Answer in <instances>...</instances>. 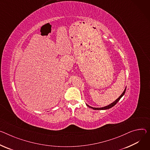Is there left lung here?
Listing matches in <instances>:
<instances>
[{
    "label": "left lung",
    "mask_w": 150,
    "mask_h": 150,
    "mask_svg": "<svg viewBox=\"0 0 150 150\" xmlns=\"http://www.w3.org/2000/svg\"><path fill=\"white\" fill-rule=\"evenodd\" d=\"M126 87L125 88L124 91L122 92V93L118 97V98H117L114 102H113L111 103V104L108 105H107V106H104V107H102V108H94V107H92V106H89V105H87V103H86V105H87V106H88L90 108H91V109H93V110H108V109H110L111 108L113 107L114 105H115L117 104V103L120 100V99H121L122 96H124V94H125V92H126Z\"/></svg>",
    "instance_id": "1"
}]
</instances>
